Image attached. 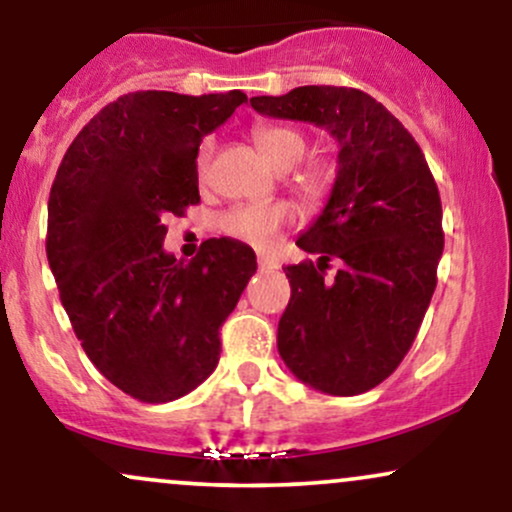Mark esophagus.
Masks as SVG:
<instances>
[{"instance_id":"esophagus-1","label":"esophagus","mask_w":512,"mask_h":512,"mask_svg":"<svg viewBox=\"0 0 512 512\" xmlns=\"http://www.w3.org/2000/svg\"><path fill=\"white\" fill-rule=\"evenodd\" d=\"M257 264H260V269H262V272H272V269H276V267H279V262H276V260H269V257H257Z\"/></svg>"}]
</instances>
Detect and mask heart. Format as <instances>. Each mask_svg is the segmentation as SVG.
Listing matches in <instances>:
<instances>
[{
  "instance_id": "1",
  "label": "heart",
  "mask_w": 512,
  "mask_h": 512,
  "mask_svg": "<svg viewBox=\"0 0 512 512\" xmlns=\"http://www.w3.org/2000/svg\"><path fill=\"white\" fill-rule=\"evenodd\" d=\"M252 139H255L260 154L267 158L276 170H289L303 161L305 137L298 129L284 127V125H257L252 129ZM211 156H214V142L204 139L197 149V173L204 178L209 170ZM298 192L305 199H317L322 195V180L320 173H305L296 180ZM291 221V209L284 202H252V204H238V207L228 209L219 219L221 231L228 238L248 243L257 250L272 248L274 240L279 238L281 228Z\"/></svg>"
}]
</instances>
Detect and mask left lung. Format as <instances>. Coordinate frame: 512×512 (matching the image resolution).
<instances>
[{
    "label": "left lung",
    "mask_w": 512,
    "mask_h": 512,
    "mask_svg": "<svg viewBox=\"0 0 512 512\" xmlns=\"http://www.w3.org/2000/svg\"><path fill=\"white\" fill-rule=\"evenodd\" d=\"M250 105L325 127L339 144L325 209L296 240L317 264L284 267L291 301L276 346L301 383L361 395L395 373L436 291L445 243L436 180L402 122L358 88L298 86ZM332 256L343 267L325 280Z\"/></svg>",
    "instance_id": "8db88e82"
}]
</instances>
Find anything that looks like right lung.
Here are the masks:
<instances>
[{
  "instance_id": "obj_1",
  "label": "right lung",
  "mask_w": 512,
  "mask_h": 512,
  "mask_svg": "<svg viewBox=\"0 0 512 512\" xmlns=\"http://www.w3.org/2000/svg\"><path fill=\"white\" fill-rule=\"evenodd\" d=\"M243 91H137L76 134L48 202V262L86 356L139 402H173L214 373L219 327L255 274L240 240H204L182 264L163 216L199 202L197 149Z\"/></svg>"
}]
</instances>
